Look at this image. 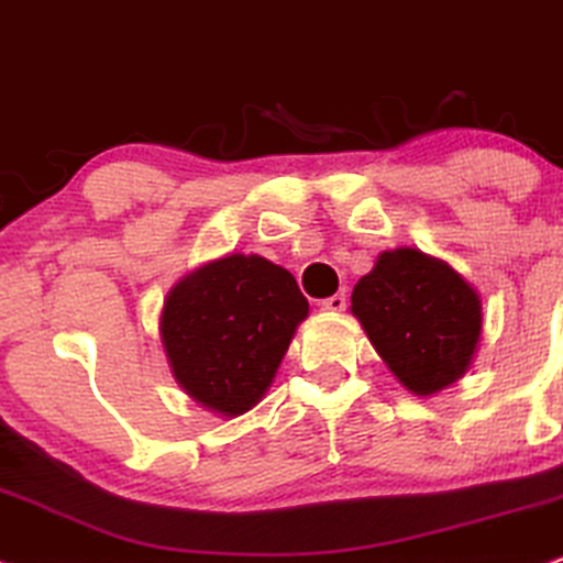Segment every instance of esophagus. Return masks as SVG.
Listing matches in <instances>:
<instances>
[{
	"label": "esophagus",
	"mask_w": 563,
	"mask_h": 563,
	"mask_svg": "<svg viewBox=\"0 0 563 563\" xmlns=\"http://www.w3.org/2000/svg\"><path fill=\"white\" fill-rule=\"evenodd\" d=\"M345 306H347L345 292H336L332 297H327V300H321V310H334V313L345 310Z\"/></svg>",
	"instance_id": "34e87169"
}]
</instances>
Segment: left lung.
Returning a JSON list of instances; mask_svg holds the SVG:
<instances>
[{"instance_id":"obj_1","label":"left lung","mask_w":563,"mask_h":563,"mask_svg":"<svg viewBox=\"0 0 563 563\" xmlns=\"http://www.w3.org/2000/svg\"><path fill=\"white\" fill-rule=\"evenodd\" d=\"M353 313L389 372L416 395L459 379L482 332L477 292L448 263L411 247L379 255L355 284Z\"/></svg>"}]
</instances>
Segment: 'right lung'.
I'll return each mask as SVG.
<instances>
[{"mask_svg": "<svg viewBox=\"0 0 563 563\" xmlns=\"http://www.w3.org/2000/svg\"><path fill=\"white\" fill-rule=\"evenodd\" d=\"M308 300L261 255L208 263L170 289L161 334L176 382L197 402L240 416L263 398Z\"/></svg>", "mask_w": 563, "mask_h": 563, "instance_id": "add662e5", "label": "right lung"}]
</instances>
